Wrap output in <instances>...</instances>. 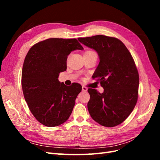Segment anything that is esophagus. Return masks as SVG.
<instances>
[{
    "label": "esophagus",
    "mask_w": 160,
    "mask_h": 160,
    "mask_svg": "<svg viewBox=\"0 0 160 160\" xmlns=\"http://www.w3.org/2000/svg\"><path fill=\"white\" fill-rule=\"evenodd\" d=\"M82 91H88V88H87L85 86L83 85V86H82Z\"/></svg>",
    "instance_id": "34e87169"
}]
</instances>
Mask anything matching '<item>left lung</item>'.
Here are the masks:
<instances>
[{"label":"left lung","instance_id":"obj_1","mask_svg":"<svg viewBox=\"0 0 160 160\" xmlns=\"http://www.w3.org/2000/svg\"><path fill=\"white\" fill-rule=\"evenodd\" d=\"M78 40L95 50L99 57L92 77L100 82L104 91L88 89L91 117L103 126H117L132 112L138 98L139 78L133 57L117 38L95 35Z\"/></svg>","mask_w":160,"mask_h":160}]
</instances>
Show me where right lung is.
Instances as JSON below:
<instances>
[{
	"mask_svg": "<svg viewBox=\"0 0 160 160\" xmlns=\"http://www.w3.org/2000/svg\"><path fill=\"white\" fill-rule=\"evenodd\" d=\"M83 48L76 38H51L34 45L24 61L21 84L24 98L34 117L47 127L65 122L71 115L82 87L59 82L71 51Z\"/></svg>",
	"mask_w": 160,
	"mask_h": 160,
	"instance_id": "right-lung-1",
	"label": "right lung"
}]
</instances>
